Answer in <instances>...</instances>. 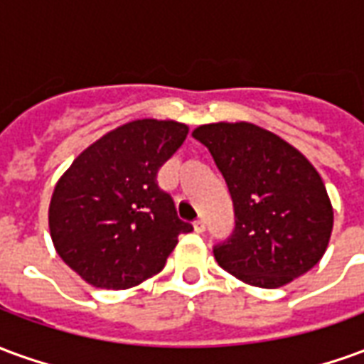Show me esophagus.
<instances>
[{"label":"esophagus","mask_w":364,"mask_h":364,"mask_svg":"<svg viewBox=\"0 0 364 364\" xmlns=\"http://www.w3.org/2000/svg\"><path fill=\"white\" fill-rule=\"evenodd\" d=\"M193 228H195V232H197V234H203V232H205V220H203V218L195 220L193 222Z\"/></svg>","instance_id":"1"}]
</instances>
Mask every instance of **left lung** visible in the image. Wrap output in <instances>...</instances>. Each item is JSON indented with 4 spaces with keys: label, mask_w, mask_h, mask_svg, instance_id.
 Instances as JSON below:
<instances>
[{
    "label": "left lung",
    "mask_w": 364,
    "mask_h": 364,
    "mask_svg": "<svg viewBox=\"0 0 364 364\" xmlns=\"http://www.w3.org/2000/svg\"><path fill=\"white\" fill-rule=\"evenodd\" d=\"M228 183L236 230L216 245L224 271L245 284L279 289L323 257L333 206L318 169L281 136L252 122H210L193 130Z\"/></svg>",
    "instance_id": "8db88e82"
}]
</instances>
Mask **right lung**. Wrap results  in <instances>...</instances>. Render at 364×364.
<instances>
[{
	"label": "right lung",
	"mask_w": 364,
	"mask_h": 364,
	"mask_svg": "<svg viewBox=\"0 0 364 364\" xmlns=\"http://www.w3.org/2000/svg\"><path fill=\"white\" fill-rule=\"evenodd\" d=\"M189 134L177 120L136 119L90 144L54 185V250L83 281L132 289L158 274L179 234L193 230L156 185L158 169Z\"/></svg>",
	"instance_id": "obj_1"
}]
</instances>
